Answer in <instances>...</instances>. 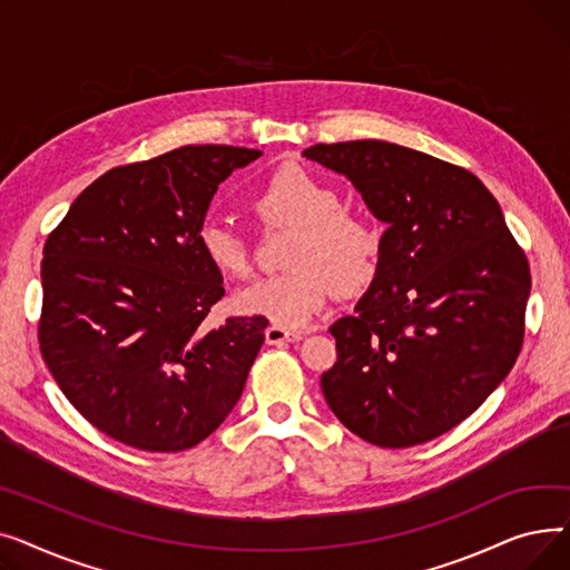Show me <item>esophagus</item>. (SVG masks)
Wrapping results in <instances>:
<instances>
[{
    "mask_svg": "<svg viewBox=\"0 0 570 570\" xmlns=\"http://www.w3.org/2000/svg\"><path fill=\"white\" fill-rule=\"evenodd\" d=\"M303 340V333L297 331H288V327H282V325H269L265 327V342L273 344V346H279V344H291V342H301Z\"/></svg>",
    "mask_w": 570,
    "mask_h": 570,
    "instance_id": "obj_1",
    "label": "esophagus"
}]
</instances>
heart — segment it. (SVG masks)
I'll list each match as a JSON object with an SVG mask.
<instances>
[{
    "label": "heart",
    "instance_id": "obj_1",
    "mask_svg": "<svg viewBox=\"0 0 570 570\" xmlns=\"http://www.w3.org/2000/svg\"><path fill=\"white\" fill-rule=\"evenodd\" d=\"M254 209L277 226L297 228L286 252V273L237 291L235 309L275 325H303L327 297L365 291L381 265L383 230L344 207L337 187L301 166H286L254 196ZM207 263L226 277H249L254 256L247 237L228 219L209 217L198 228Z\"/></svg>",
    "mask_w": 570,
    "mask_h": 570
}]
</instances>
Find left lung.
<instances>
[{"label": "left lung", "mask_w": 570, "mask_h": 570, "mask_svg": "<svg viewBox=\"0 0 570 570\" xmlns=\"http://www.w3.org/2000/svg\"><path fill=\"white\" fill-rule=\"evenodd\" d=\"M376 219L383 256L353 316L331 325L327 406L355 436L409 448L460 425L515 365L529 261L490 189L466 168L385 140L316 142Z\"/></svg>", "instance_id": "obj_1"}]
</instances>
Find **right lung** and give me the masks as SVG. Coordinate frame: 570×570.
Listing matches in <instances>:
<instances>
[{
    "label": "right lung",
    "instance_id": "1",
    "mask_svg": "<svg viewBox=\"0 0 570 570\" xmlns=\"http://www.w3.org/2000/svg\"><path fill=\"white\" fill-rule=\"evenodd\" d=\"M261 149L185 145L97 177L48 235L39 346L59 391L106 436L179 453L237 404L267 318H207L224 295L198 228Z\"/></svg>",
    "mask_w": 570,
    "mask_h": 570
}]
</instances>
